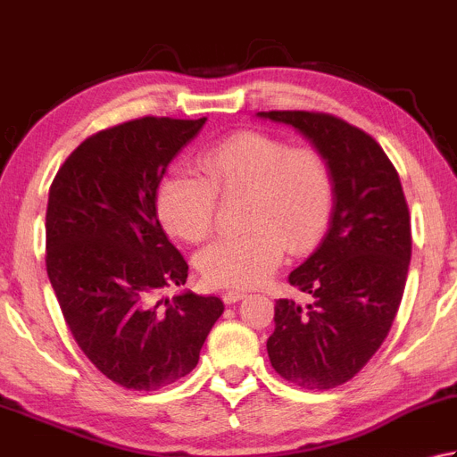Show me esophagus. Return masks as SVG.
I'll return each instance as SVG.
<instances>
[{"instance_id": "obj_1", "label": "esophagus", "mask_w": 457, "mask_h": 457, "mask_svg": "<svg viewBox=\"0 0 457 457\" xmlns=\"http://www.w3.org/2000/svg\"><path fill=\"white\" fill-rule=\"evenodd\" d=\"M244 297H247V295L244 291H237V289H229V291L223 293V301H226L228 305H234V303L241 301Z\"/></svg>"}]
</instances>
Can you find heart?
Returning <instances> with one entry per match:
<instances>
[{
    "label": "heart",
    "mask_w": 457,
    "mask_h": 457,
    "mask_svg": "<svg viewBox=\"0 0 457 457\" xmlns=\"http://www.w3.org/2000/svg\"><path fill=\"white\" fill-rule=\"evenodd\" d=\"M198 172L174 170L158 187V216L170 234L202 241L216 221L218 198L244 195L241 234L220 236L198 255L205 281L247 289L265 283L283 252L299 255L323 236L335 205L327 158L309 146L239 130L205 148Z\"/></svg>",
    "instance_id": "heart-1"
}]
</instances>
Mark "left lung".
<instances>
[{"instance_id":"obj_1","label":"left lung","mask_w":457,"mask_h":457,"mask_svg":"<svg viewBox=\"0 0 457 457\" xmlns=\"http://www.w3.org/2000/svg\"><path fill=\"white\" fill-rule=\"evenodd\" d=\"M259 116L305 134L335 182L327 236L289 275L312 303L277 301L267 354L275 372L301 388H337L372 359L398 312L412 255L406 195L386 152L359 127L317 111Z\"/></svg>"}]
</instances>
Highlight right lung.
<instances>
[{
    "instance_id": "right-lung-1",
    "label": "right lung",
    "mask_w": 457,
    "mask_h": 457,
    "mask_svg": "<svg viewBox=\"0 0 457 457\" xmlns=\"http://www.w3.org/2000/svg\"><path fill=\"white\" fill-rule=\"evenodd\" d=\"M198 120L142 116L93 134L49 187L45 267L80 351L129 390L190 374L223 312L220 297L182 293L187 262L158 221L156 190Z\"/></svg>"
}]
</instances>
